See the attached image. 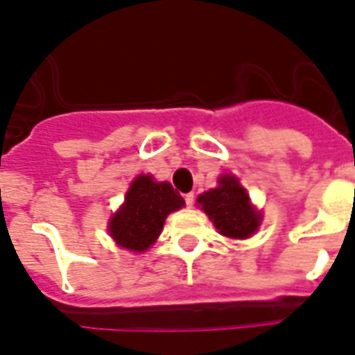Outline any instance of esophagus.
Returning <instances> with one entry per match:
<instances>
[{"mask_svg":"<svg viewBox=\"0 0 355 355\" xmlns=\"http://www.w3.org/2000/svg\"><path fill=\"white\" fill-rule=\"evenodd\" d=\"M184 201H186V207H193V201H196V196H193V193H186V196H184Z\"/></svg>","mask_w":355,"mask_h":355,"instance_id":"34e87169","label":"esophagus"}]
</instances>
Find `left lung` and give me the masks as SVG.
<instances>
[{
  "instance_id": "obj_1",
  "label": "left lung",
  "mask_w": 355,
  "mask_h": 355,
  "mask_svg": "<svg viewBox=\"0 0 355 355\" xmlns=\"http://www.w3.org/2000/svg\"><path fill=\"white\" fill-rule=\"evenodd\" d=\"M218 182V188L199 196L198 203L224 237L248 239L258 230L259 212L254 211L248 193L237 178L224 175Z\"/></svg>"
}]
</instances>
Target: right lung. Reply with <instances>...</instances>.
<instances>
[{
	"mask_svg": "<svg viewBox=\"0 0 355 355\" xmlns=\"http://www.w3.org/2000/svg\"><path fill=\"white\" fill-rule=\"evenodd\" d=\"M184 205L169 182H156L150 175H141L131 182L125 203L112 216L109 231L122 248L143 252L162 233L167 214Z\"/></svg>",
	"mask_w": 355,
	"mask_h": 355,
	"instance_id": "1",
	"label": "right lung"
}]
</instances>
